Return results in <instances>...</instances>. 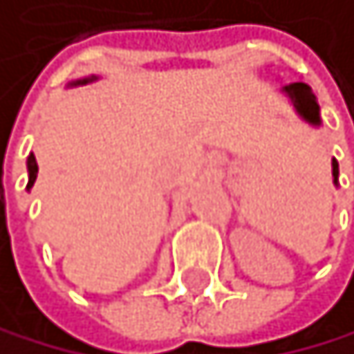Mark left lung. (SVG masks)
Wrapping results in <instances>:
<instances>
[{
    "mask_svg": "<svg viewBox=\"0 0 354 354\" xmlns=\"http://www.w3.org/2000/svg\"><path fill=\"white\" fill-rule=\"evenodd\" d=\"M285 91H287V96L291 98L295 111H298L306 120V122L319 124V106H317L315 96L311 93V87L304 85V83H293V85L285 87ZM337 175H339V166H337L335 160H333V177H335V181H337Z\"/></svg>",
    "mask_w": 354,
    "mask_h": 354,
    "instance_id": "left-lung-1",
    "label": "left lung"
}]
</instances>
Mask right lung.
<instances>
[{
  "mask_svg": "<svg viewBox=\"0 0 354 354\" xmlns=\"http://www.w3.org/2000/svg\"><path fill=\"white\" fill-rule=\"evenodd\" d=\"M91 80H96V76H91V78H83V80H76V83L72 85H85V83H91ZM37 173H39V166H37V160H35V155L30 153L28 157V190L35 186V181H37Z\"/></svg>",
  "mask_w": 354,
  "mask_h": 354,
  "instance_id": "right-lung-1",
  "label": "right lung"
}]
</instances>
